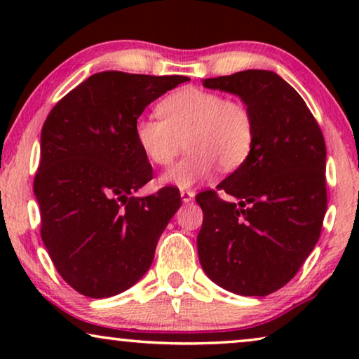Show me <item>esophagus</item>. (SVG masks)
Returning a JSON list of instances; mask_svg holds the SVG:
<instances>
[{
  "instance_id": "obj_1",
  "label": "esophagus",
  "mask_w": 359,
  "mask_h": 359,
  "mask_svg": "<svg viewBox=\"0 0 359 359\" xmlns=\"http://www.w3.org/2000/svg\"><path fill=\"white\" fill-rule=\"evenodd\" d=\"M180 196H181V199H183V203H189V201L194 199V191L181 189L180 191Z\"/></svg>"
}]
</instances>
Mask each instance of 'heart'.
<instances>
[{
  "label": "heart",
  "instance_id": "heart-1",
  "mask_svg": "<svg viewBox=\"0 0 359 359\" xmlns=\"http://www.w3.org/2000/svg\"><path fill=\"white\" fill-rule=\"evenodd\" d=\"M160 116L134 122L137 145L155 166H168L186 144L188 154L163 181L188 188L209 178L215 166L230 173L247 161L255 144V117L240 100L186 86L158 104Z\"/></svg>",
  "mask_w": 359,
  "mask_h": 359
}]
</instances>
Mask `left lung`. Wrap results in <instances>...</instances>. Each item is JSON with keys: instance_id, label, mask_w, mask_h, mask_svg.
Returning <instances> with one entry per match:
<instances>
[{"instance_id": "left-lung-1", "label": "left lung", "mask_w": 359, "mask_h": 359, "mask_svg": "<svg viewBox=\"0 0 359 359\" xmlns=\"http://www.w3.org/2000/svg\"><path fill=\"white\" fill-rule=\"evenodd\" d=\"M242 97L255 117L245 163L196 201L203 209L198 253L205 274L240 296H268L291 281L322 232L327 149L320 126L294 88L268 70L208 78Z\"/></svg>"}]
</instances>
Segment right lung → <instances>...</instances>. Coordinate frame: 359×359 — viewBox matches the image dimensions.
Listing matches in <instances>:
<instances>
[{
	"instance_id": "obj_1",
	"label": "right lung",
	"mask_w": 359,
	"mask_h": 359,
	"mask_svg": "<svg viewBox=\"0 0 359 359\" xmlns=\"http://www.w3.org/2000/svg\"><path fill=\"white\" fill-rule=\"evenodd\" d=\"M180 75L96 73L48 112L34 178L41 237L65 283L83 296H116L139 281L181 205L171 186L135 198L154 170L134 137L151 101Z\"/></svg>"
}]
</instances>
